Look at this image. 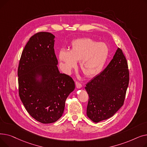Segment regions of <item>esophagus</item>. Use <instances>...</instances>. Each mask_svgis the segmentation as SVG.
<instances>
[{
	"label": "esophagus",
	"instance_id": "1",
	"mask_svg": "<svg viewBox=\"0 0 147 147\" xmlns=\"http://www.w3.org/2000/svg\"><path fill=\"white\" fill-rule=\"evenodd\" d=\"M76 88L78 89H81L82 88V84L78 82H76Z\"/></svg>",
	"mask_w": 147,
	"mask_h": 147
}]
</instances>
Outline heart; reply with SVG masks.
Wrapping results in <instances>:
<instances>
[{"instance_id":"obj_1","label":"heart","mask_w":147,"mask_h":147,"mask_svg":"<svg viewBox=\"0 0 147 147\" xmlns=\"http://www.w3.org/2000/svg\"><path fill=\"white\" fill-rule=\"evenodd\" d=\"M109 53V47L105 43H98L90 38H81L72 42L70 51L61 49L58 59L65 73H70L76 67L77 62L79 61L83 74L92 78L102 71Z\"/></svg>"}]
</instances>
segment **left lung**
<instances>
[{
	"label": "left lung",
	"instance_id": "1",
	"mask_svg": "<svg viewBox=\"0 0 147 147\" xmlns=\"http://www.w3.org/2000/svg\"><path fill=\"white\" fill-rule=\"evenodd\" d=\"M129 81L127 61L118 48L104 70L86 84L89 119L98 123L113 116L124 103Z\"/></svg>",
	"mask_w": 147,
	"mask_h": 147
}]
</instances>
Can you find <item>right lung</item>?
<instances>
[{
	"mask_svg": "<svg viewBox=\"0 0 147 147\" xmlns=\"http://www.w3.org/2000/svg\"><path fill=\"white\" fill-rule=\"evenodd\" d=\"M55 38L48 32L33 36L22 52L18 69L21 101L31 116L43 124L61 117L66 99L75 89L73 79L57 67Z\"/></svg>",
	"mask_w": 147,
	"mask_h": 147,
	"instance_id": "add662e5",
	"label": "right lung"
}]
</instances>
